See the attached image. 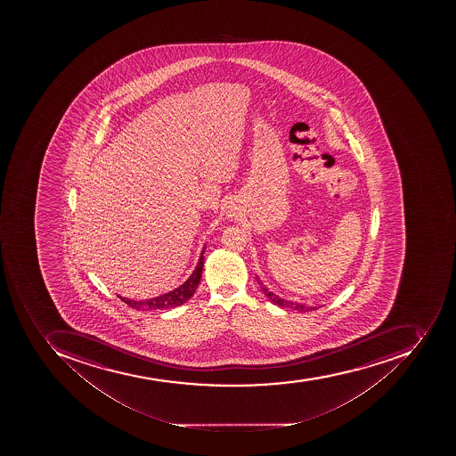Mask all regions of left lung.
<instances>
[{"mask_svg": "<svg viewBox=\"0 0 456 456\" xmlns=\"http://www.w3.org/2000/svg\"><path fill=\"white\" fill-rule=\"evenodd\" d=\"M258 280L259 287H261L262 292L265 294V297H268L269 301L275 304V305L282 306V308H289L295 309V311H299V313H309V311H315L316 306H306L304 304H297V302L287 301V299H283V297H278V295L273 294L268 288L264 285V283Z\"/></svg>", "mask_w": 456, "mask_h": 456, "instance_id": "1", "label": "left lung"}]
</instances>
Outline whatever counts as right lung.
<instances>
[{
	"label": "right lung",
	"instance_id": "1",
	"mask_svg": "<svg viewBox=\"0 0 456 456\" xmlns=\"http://www.w3.org/2000/svg\"><path fill=\"white\" fill-rule=\"evenodd\" d=\"M204 252L205 248L202 249L201 256H200L194 273H191L190 278L181 287L175 288V289L167 292V294L152 297V299H147V301H134V299L122 297L118 295L119 299L126 302V305L131 306V308L136 309V311H154V309L161 311V309H171L183 305L194 295L198 283L201 281L202 268H204Z\"/></svg>",
	"mask_w": 456,
	"mask_h": 456
}]
</instances>
